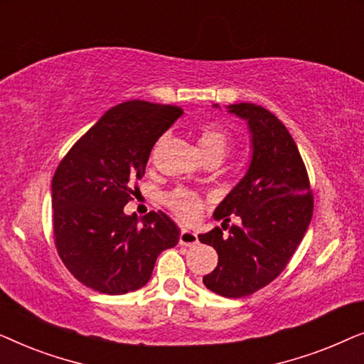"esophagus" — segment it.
<instances>
[{
	"instance_id": "34e87169",
	"label": "esophagus",
	"mask_w": 364,
	"mask_h": 364,
	"mask_svg": "<svg viewBox=\"0 0 364 364\" xmlns=\"http://www.w3.org/2000/svg\"><path fill=\"white\" fill-rule=\"evenodd\" d=\"M178 243H181V245H186V247L197 245V243H198L197 233L192 232V230H187V228H182L181 237H178Z\"/></svg>"
}]
</instances>
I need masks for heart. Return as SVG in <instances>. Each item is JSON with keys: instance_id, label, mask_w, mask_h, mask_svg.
I'll list each match as a JSON object with an SVG mask.
<instances>
[{"instance_id": "b5f03b06", "label": "heart", "mask_w": 364, "mask_h": 364, "mask_svg": "<svg viewBox=\"0 0 364 364\" xmlns=\"http://www.w3.org/2000/svg\"><path fill=\"white\" fill-rule=\"evenodd\" d=\"M230 134L218 124H203L198 131V146L205 159L218 156L223 157L230 147ZM166 205L183 222H193L200 217L203 202L198 193L188 188L177 187L164 197Z\"/></svg>"}]
</instances>
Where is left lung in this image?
I'll use <instances>...</instances> for the list:
<instances>
[{
    "instance_id": "8db88e82",
    "label": "left lung",
    "mask_w": 364,
    "mask_h": 364,
    "mask_svg": "<svg viewBox=\"0 0 364 364\" xmlns=\"http://www.w3.org/2000/svg\"><path fill=\"white\" fill-rule=\"evenodd\" d=\"M215 107H218L215 104ZM245 119L252 134V161L245 177L213 212L222 228L198 235L218 253L203 285L225 298L252 295L275 280L305 237L313 215V192L295 141L265 107L252 102L227 106ZM240 226L226 230L230 215Z\"/></svg>"
}]
</instances>
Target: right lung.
Here are the masks:
<instances>
[{"label": "right lung", "instance_id": "1", "mask_svg": "<svg viewBox=\"0 0 364 364\" xmlns=\"http://www.w3.org/2000/svg\"><path fill=\"white\" fill-rule=\"evenodd\" d=\"M182 116L177 106L127 101L109 109L59 164L53 177L58 253L74 278L99 293L124 295L151 280L157 257L181 230L164 212L126 215L134 182L157 139Z\"/></svg>", "mask_w": 364, "mask_h": 364}]
</instances>
